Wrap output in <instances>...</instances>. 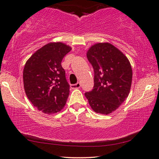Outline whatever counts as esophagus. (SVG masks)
I'll return each mask as SVG.
<instances>
[{"mask_svg":"<svg viewBox=\"0 0 159 159\" xmlns=\"http://www.w3.org/2000/svg\"><path fill=\"white\" fill-rule=\"evenodd\" d=\"M70 87L72 89H78V88H80V83L79 82H77L76 84H71L70 85Z\"/></svg>","mask_w":159,"mask_h":159,"instance_id":"1","label":"esophagus"}]
</instances>
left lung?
<instances>
[{"mask_svg": "<svg viewBox=\"0 0 159 159\" xmlns=\"http://www.w3.org/2000/svg\"><path fill=\"white\" fill-rule=\"evenodd\" d=\"M87 58L93 67V89L85 93L97 113L108 115L127 97L133 71L129 60L121 51L109 43L96 44L89 49Z\"/></svg>", "mask_w": 159, "mask_h": 159, "instance_id": "left-lung-1", "label": "left lung"}]
</instances>
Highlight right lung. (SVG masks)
Wrapping results in <instances>:
<instances>
[{"label":"right lung","instance_id":"add662e5","mask_svg":"<svg viewBox=\"0 0 159 159\" xmlns=\"http://www.w3.org/2000/svg\"><path fill=\"white\" fill-rule=\"evenodd\" d=\"M71 48L61 42L49 43L32 55L24 68V90L28 99L43 113H57L63 108L70 85L61 66Z\"/></svg>","mask_w":159,"mask_h":159}]
</instances>
